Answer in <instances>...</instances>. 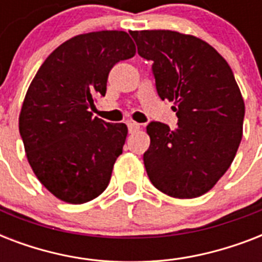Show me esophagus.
Segmentation results:
<instances>
[{"mask_svg": "<svg viewBox=\"0 0 262 262\" xmlns=\"http://www.w3.org/2000/svg\"><path fill=\"white\" fill-rule=\"evenodd\" d=\"M140 123L136 122H127V129H129V133H135V132L140 130Z\"/></svg>", "mask_w": 262, "mask_h": 262, "instance_id": "34e87169", "label": "esophagus"}]
</instances>
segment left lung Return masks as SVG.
Here are the masks:
<instances>
[{
	"label": "left lung",
	"instance_id": "left-lung-1",
	"mask_svg": "<svg viewBox=\"0 0 262 262\" xmlns=\"http://www.w3.org/2000/svg\"><path fill=\"white\" fill-rule=\"evenodd\" d=\"M152 61L158 95L174 103L177 129L148 123L144 166L152 185L175 199L211 190L231 166L242 140L245 103L227 61L201 39L168 30L130 31Z\"/></svg>",
	"mask_w": 262,
	"mask_h": 262
}]
</instances>
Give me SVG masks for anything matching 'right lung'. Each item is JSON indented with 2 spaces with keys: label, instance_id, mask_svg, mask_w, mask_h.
Instances as JSON below:
<instances>
[{
  "label": "right lung",
  "instance_id": "add662e5",
  "mask_svg": "<svg viewBox=\"0 0 262 262\" xmlns=\"http://www.w3.org/2000/svg\"><path fill=\"white\" fill-rule=\"evenodd\" d=\"M135 54L125 31L77 35L47 57L30 84L18 130L31 168L57 199L84 204L110 182L127 127L92 117L90 108L106 95L111 68Z\"/></svg>",
  "mask_w": 262,
  "mask_h": 262
}]
</instances>
